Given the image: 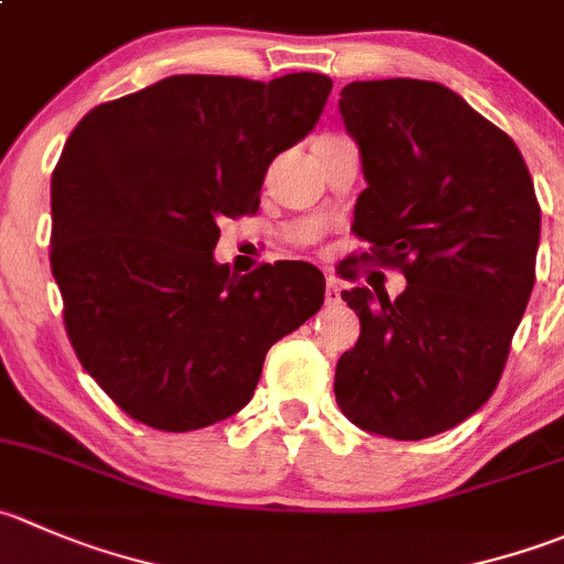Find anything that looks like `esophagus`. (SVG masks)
<instances>
[{
	"label": "esophagus",
	"mask_w": 564,
	"mask_h": 564,
	"mask_svg": "<svg viewBox=\"0 0 564 564\" xmlns=\"http://www.w3.org/2000/svg\"><path fill=\"white\" fill-rule=\"evenodd\" d=\"M341 281L336 278H327V286H325V303L327 305H338L341 303Z\"/></svg>",
	"instance_id": "obj_1"
}]
</instances>
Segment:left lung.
<instances>
[{
    "label": "left lung",
    "mask_w": 564,
    "mask_h": 564,
    "mask_svg": "<svg viewBox=\"0 0 564 564\" xmlns=\"http://www.w3.org/2000/svg\"><path fill=\"white\" fill-rule=\"evenodd\" d=\"M338 109L369 184L352 223L369 242L360 261L408 289L341 292L360 338L338 358L336 402L360 430L430 438L499 386L534 286L538 195L512 137L438 82H352Z\"/></svg>",
    "instance_id": "left-lung-1"
}]
</instances>
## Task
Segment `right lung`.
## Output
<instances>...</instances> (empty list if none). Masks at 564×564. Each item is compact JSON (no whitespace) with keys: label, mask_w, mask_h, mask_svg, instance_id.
Instances as JSON below:
<instances>
[{"label":"right lung","mask_w":564,"mask_h":564,"mask_svg":"<svg viewBox=\"0 0 564 564\" xmlns=\"http://www.w3.org/2000/svg\"><path fill=\"white\" fill-rule=\"evenodd\" d=\"M330 76H167L93 107L52 173V275L70 347L140 424L189 433L253 397L278 338L322 308L325 275L215 264L223 217L259 212L267 167L303 140Z\"/></svg>","instance_id":"1"}]
</instances>
